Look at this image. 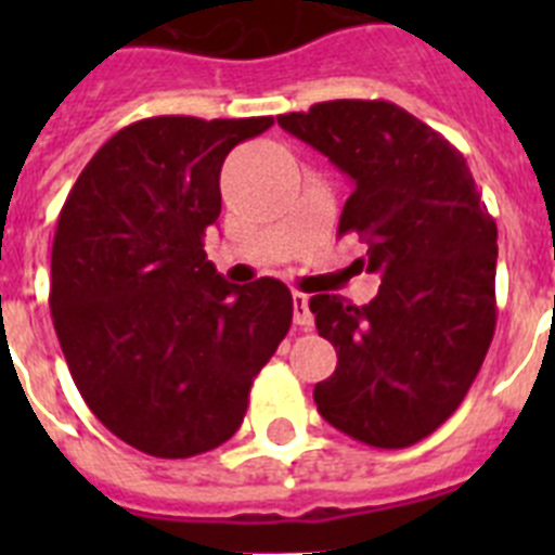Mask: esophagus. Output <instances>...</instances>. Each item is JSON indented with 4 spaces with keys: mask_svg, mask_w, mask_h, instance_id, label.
I'll return each instance as SVG.
<instances>
[{
    "mask_svg": "<svg viewBox=\"0 0 555 555\" xmlns=\"http://www.w3.org/2000/svg\"><path fill=\"white\" fill-rule=\"evenodd\" d=\"M294 325H300L302 331H311L313 327V313L308 308V297L300 292H294Z\"/></svg>",
    "mask_w": 555,
    "mask_h": 555,
    "instance_id": "34e87169",
    "label": "esophagus"
}]
</instances>
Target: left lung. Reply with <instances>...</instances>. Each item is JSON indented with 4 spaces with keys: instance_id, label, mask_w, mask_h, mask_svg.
I'll use <instances>...</instances> for the list:
<instances>
[{
    "instance_id": "left-lung-1",
    "label": "left lung",
    "mask_w": 555,
    "mask_h": 555,
    "mask_svg": "<svg viewBox=\"0 0 555 555\" xmlns=\"http://www.w3.org/2000/svg\"><path fill=\"white\" fill-rule=\"evenodd\" d=\"M278 125L350 175L338 235H356L358 263L380 274L366 306L308 302L338 352L317 409L356 442L411 448L459 409L492 345L498 224L464 155L395 102H317Z\"/></svg>"
}]
</instances>
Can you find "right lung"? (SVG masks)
I'll return each mask as SVG.
<instances>
[{"mask_svg": "<svg viewBox=\"0 0 555 555\" xmlns=\"http://www.w3.org/2000/svg\"><path fill=\"white\" fill-rule=\"evenodd\" d=\"M272 121H132L61 208L49 286L61 350L88 409L141 453L189 459L228 442L292 327L286 283L233 286L203 249L228 152Z\"/></svg>", "mask_w": 555, "mask_h": 555, "instance_id": "1", "label": "right lung"}]
</instances>
